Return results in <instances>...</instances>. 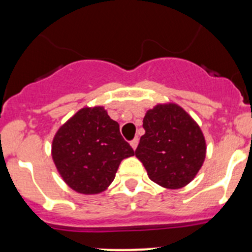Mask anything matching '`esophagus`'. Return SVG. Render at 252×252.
<instances>
[{
  "mask_svg": "<svg viewBox=\"0 0 252 252\" xmlns=\"http://www.w3.org/2000/svg\"><path fill=\"white\" fill-rule=\"evenodd\" d=\"M129 144H131L132 149H133V150H136L137 145H138V138H134V139H132V141L129 142Z\"/></svg>",
  "mask_w": 252,
  "mask_h": 252,
  "instance_id": "1",
  "label": "esophagus"
}]
</instances>
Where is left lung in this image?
<instances>
[{
    "mask_svg": "<svg viewBox=\"0 0 252 252\" xmlns=\"http://www.w3.org/2000/svg\"><path fill=\"white\" fill-rule=\"evenodd\" d=\"M143 127L134 154L148 177L166 189L190 183L206 158V141L198 123L181 105L159 103L147 110Z\"/></svg>",
    "mask_w": 252,
    "mask_h": 252,
    "instance_id": "1",
    "label": "left lung"
}]
</instances>
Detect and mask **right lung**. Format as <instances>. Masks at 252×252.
Listing matches in <instances>:
<instances>
[{
    "mask_svg": "<svg viewBox=\"0 0 252 252\" xmlns=\"http://www.w3.org/2000/svg\"><path fill=\"white\" fill-rule=\"evenodd\" d=\"M52 159L72 190L94 195L107 190L124 159L134 152L102 105L85 107L56 132Z\"/></svg>",
    "mask_w": 252,
    "mask_h": 252,
    "instance_id": "obj_1",
    "label": "right lung"
}]
</instances>
